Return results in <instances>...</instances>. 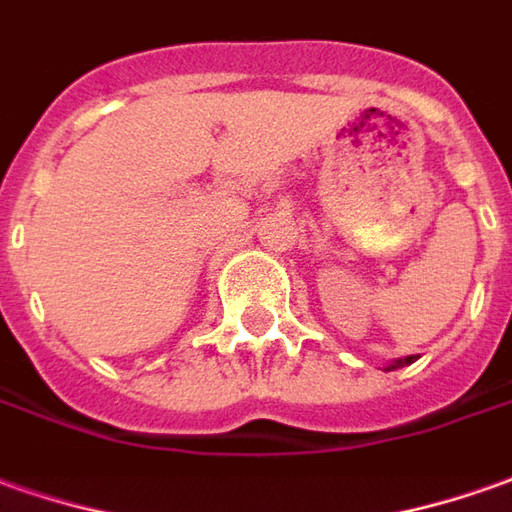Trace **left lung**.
Listing matches in <instances>:
<instances>
[{
	"instance_id": "8db88e82",
	"label": "left lung",
	"mask_w": 512,
	"mask_h": 512,
	"mask_svg": "<svg viewBox=\"0 0 512 512\" xmlns=\"http://www.w3.org/2000/svg\"><path fill=\"white\" fill-rule=\"evenodd\" d=\"M412 359H415V357H404V359H396V362H393V365H390V370L401 368V365H410Z\"/></svg>"
}]
</instances>
